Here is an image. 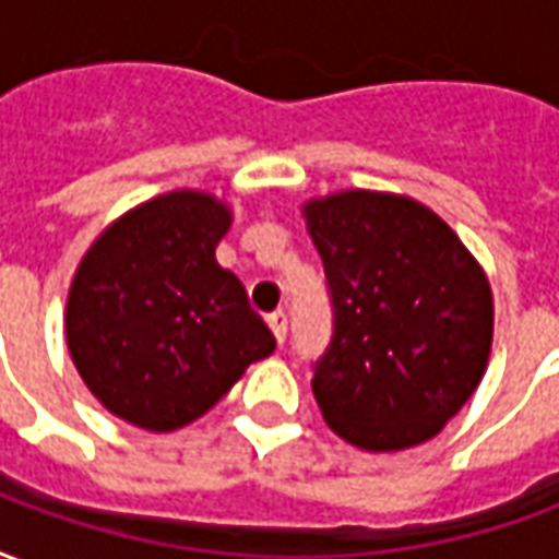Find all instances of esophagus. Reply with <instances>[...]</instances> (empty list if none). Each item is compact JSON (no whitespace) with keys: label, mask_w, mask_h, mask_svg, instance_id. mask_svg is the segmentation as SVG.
I'll use <instances>...</instances> for the list:
<instances>
[{"label":"esophagus","mask_w":559,"mask_h":559,"mask_svg":"<svg viewBox=\"0 0 559 559\" xmlns=\"http://www.w3.org/2000/svg\"><path fill=\"white\" fill-rule=\"evenodd\" d=\"M269 329H272L275 341H278V344H284V338H287V314H284V311L269 314Z\"/></svg>","instance_id":"1"}]
</instances>
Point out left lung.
Instances as JSON below:
<instances>
[{"instance_id": "obj_1", "label": "left lung", "mask_w": 559, "mask_h": 559, "mask_svg": "<svg viewBox=\"0 0 559 559\" xmlns=\"http://www.w3.org/2000/svg\"><path fill=\"white\" fill-rule=\"evenodd\" d=\"M302 215L335 308L332 344L311 380L323 419L365 452L431 440L488 368L485 269L413 197L350 188L308 200Z\"/></svg>"}]
</instances>
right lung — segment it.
I'll use <instances>...</instances> for the list:
<instances>
[{
  "instance_id": "right-lung-1",
  "label": "right lung",
  "mask_w": 559,
  "mask_h": 559,
  "mask_svg": "<svg viewBox=\"0 0 559 559\" xmlns=\"http://www.w3.org/2000/svg\"><path fill=\"white\" fill-rule=\"evenodd\" d=\"M230 206L179 188L128 209L80 260L66 305L71 362L107 411L167 433L212 411L275 350L215 248Z\"/></svg>"
}]
</instances>
